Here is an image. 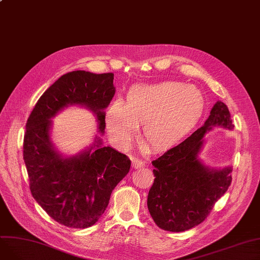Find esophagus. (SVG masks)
<instances>
[{"label":"esophagus","mask_w":260,"mask_h":260,"mask_svg":"<svg viewBox=\"0 0 260 260\" xmlns=\"http://www.w3.org/2000/svg\"><path fill=\"white\" fill-rule=\"evenodd\" d=\"M132 166L134 169H141L144 167V162L141 159L138 158H133L132 159Z\"/></svg>","instance_id":"34e87169"}]
</instances>
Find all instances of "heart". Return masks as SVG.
<instances>
[{
    "instance_id": "heart-1",
    "label": "heart",
    "mask_w": 260,
    "mask_h": 260,
    "mask_svg": "<svg viewBox=\"0 0 260 260\" xmlns=\"http://www.w3.org/2000/svg\"><path fill=\"white\" fill-rule=\"evenodd\" d=\"M206 99L199 88L179 81L133 85L125 103L116 99L106 109L109 136L119 147H127L139 124L145 141L156 151L167 149L192 131L201 119Z\"/></svg>"
}]
</instances>
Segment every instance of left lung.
Masks as SVG:
<instances>
[{"instance_id": "obj_1", "label": "left lung", "mask_w": 260, "mask_h": 260, "mask_svg": "<svg viewBox=\"0 0 260 260\" xmlns=\"http://www.w3.org/2000/svg\"><path fill=\"white\" fill-rule=\"evenodd\" d=\"M214 126L233 129L228 106L217 101L204 124L152 162L155 180L147 196V209L162 230L183 232L200 224L232 182V168L211 169L199 154L204 136Z\"/></svg>"}]
</instances>
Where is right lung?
Wrapping results in <instances>:
<instances>
[{
  "label": "right lung",
  "mask_w": 260,
  "mask_h": 260,
  "mask_svg": "<svg viewBox=\"0 0 260 260\" xmlns=\"http://www.w3.org/2000/svg\"><path fill=\"white\" fill-rule=\"evenodd\" d=\"M114 74L67 73L41 95L27 120L23 158L32 197L53 220L74 229L89 228L106 210L116 185L129 172L131 160L100 137L71 157L60 154L50 140L51 118L71 105L84 106L105 129L104 109L116 89Z\"/></svg>",
  "instance_id": "obj_1"
}]
</instances>
